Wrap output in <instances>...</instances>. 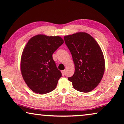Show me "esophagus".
<instances>
[{
	"label": "esophagus",
	"mask_w": 124,
	"mask_h": 124,
	"mask_svg": "<svg viewBox=\"0 0 124 124\" xmlns=\"http://www.w3.org/2000/svg\"><path fill=\"white\" fill-rule=\"evenodd\" d=\"M62 75L64 76V75H65V70H62Z\"/></svg>",
	"instance_id": "1"
}]
</instances>
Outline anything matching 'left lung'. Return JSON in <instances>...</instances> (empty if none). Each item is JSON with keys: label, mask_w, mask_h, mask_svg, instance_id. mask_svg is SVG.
Listing matches in <instances>:
<instances>
[{"label": "left lung", "mask_w": 124, "mask_h": 124, "mask_svg": "<svg viewBox=\"0 0 124 124\" xmlns=\"http://www.w3.org/2000/svg\"><path fill=\"white\" fill-rule=\"evenodd\" d=\"M64 39L75 65L74 74L68 79L76 90L90 92L98 86L104 74L102 51L96 40L86 33L66 35Z\"/></svg>", "instance_id": "8db88e82"}]
</instances>
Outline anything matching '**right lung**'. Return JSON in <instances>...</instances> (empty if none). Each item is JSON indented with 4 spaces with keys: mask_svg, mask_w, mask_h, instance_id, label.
Instances as JSON below:
<instances>
[{
    "mask_svg": "<svg viewBox=\"0 0 124 124\" xmlns=\"http://www.w3.org/2000/svg\"><path fill=\"white\" fill-rule=\"evenodd\" d=\"M64 43L59 36L37 35L23 49L21 59L22 76L28 87L37 94L53 91L62 76L52 58L54 52Z\"/></svg>",
    "mask_w": 124,
    "mask_h": 124,
    "instance_id": "1",
    "label": "right lung"
}]
</instances>
